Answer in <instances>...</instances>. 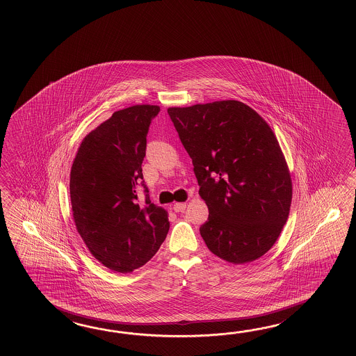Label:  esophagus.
Listing matches in <instances>:
<instances>
[{
	"instance_id": "1",
	"label": "esophagus",
	"mask_w": 356,
	"mask_h": 356,
	"mask_svg": "<svg viewBox=\"0 0 356 356\" xmlns=\"http://www.w3.org/2000/svg\"><path fill=\"white\" fill-rule=\"evenodd\" d=\"M186 207H187V204H184V202H177V204H175V206H173V210H175V212H183L186 210Z\"/></svg>"
}]
</instances>
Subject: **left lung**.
Wrapping results in <instances>:
<instances>
[{
  "label": "left lung",
  "instance_id": "8db88e82",
  "mask_svg": "<svg viewBox=\"0 0 356 356\" xmlns=\"http://www.w3.org/2000/svg\"><path fill=\"white\" fill-rule=\"evenodd\" d=\"M168 114L209 207L200 227L207 248L236 265L262 257L277 241L293 196L273 129L238 100L175 106Z\"/></svg>",
  "mask_w": 356,
  "mask_h": 356
}]
</instances>
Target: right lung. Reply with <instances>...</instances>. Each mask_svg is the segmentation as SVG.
<instances>
[{
    "label": "right lung",
    "instance_id": "right-lung-1",
    "mask_svg": "<svg viewBox=\"0 0 356 356\" xmlns=\"http://www.w3.org/2000/svg\"><path fill=\"white\" fill-rule=\"evenodd\" d=\"M158 106L114 112L85 137L70 175L76 229L91 254L117 273H132L158 252L168 213L152 204L143 175L146 136ZM145 204L138 202V186Z\"/></svg>",
    "mask_w": 356,
    "mask_h": 356
}]
</instances>
